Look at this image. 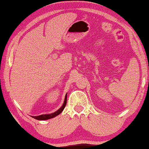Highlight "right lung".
I'll use <instances>...</instances> for the list:
<instances>
[{"instance_id":"1","label":"right lung","mask_w":149,"mask_h":149,"mask_svg":"<svg viewBox=\"0 0 149 149\" xmlns=\"http://www.w3.org/2000/svg\"><path fill=\"white\" fill-rule=\"evenodd\" d=\"M67 94H66L63 105H62V106L58 110H57L56 112H53V113H52V114H42V115L35 116H33L32 117H33L34 119H37V120H47V119H51V118L55 117V116H56L58 115V114H60L61 112L63 111L64 107H65V106H66V105H67Z\"/></svg>"}]
</instances>
